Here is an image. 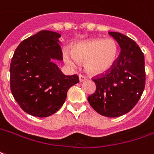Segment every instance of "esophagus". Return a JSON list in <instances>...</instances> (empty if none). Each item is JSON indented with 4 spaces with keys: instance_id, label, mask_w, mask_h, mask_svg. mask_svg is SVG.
Returning <instances> with one entry per match:
<instances>
[{
    "instance_id": "obj_1",
    "label": "esophagus",
    "mask_w": 154,
    "mask_h": 154,
    "mask_svg": "<svg viewBox=\"0 0 154 154\" xmlns=\"http://www.w3.org/2000/svg\"><path fill=\"white\" fill-rule=\"evenodd\" d=\"M87 79H88V77H86V76H84V75H82V74L79 75V81H80L81 82H84V81H86Z\"/></svg>"
}]
</instances>
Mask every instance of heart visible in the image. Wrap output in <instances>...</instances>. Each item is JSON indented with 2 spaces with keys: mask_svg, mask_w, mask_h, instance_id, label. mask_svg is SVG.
<instances>
[{
  "mask_svg": "<svg viewBox=\"0 0 154 154\" xmlns=\"http://www.w3.org/2000/svg\"><path fill=\"white\" fill-rule=\"evenodd\" d=\"M118 57L117 42L112 38H96L75 44L72 51H63V58L71 67L77 66V61L84 62L85 69L91 74H101L114 65Z\"/></svg>",
  "mask_w": 154,
  "mask_h": 154,
  "instance_id": "1",
  "label": "heart"
}]
</instances>
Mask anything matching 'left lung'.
I'll list each match as a JSON object with an SVG mask.
<instances>
[{"mask_svg":"<svg viewBox=\"0 0 154 154\" xmlns=\"http://www.w3.org/2000/svg\"><path fill=\"white\" fill-rule=\"evenodd\" d=\"M108 33L117 41L121 51L110 70L92 79L96 91L88 100L99 114L117 118L132 110L144 90V55L128 36L119 32Z\"/></svg>","mask_w":154,"mask_h":154,"instance_id":"obj_1","label":"left lung"}]
</instances>
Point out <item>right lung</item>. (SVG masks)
<instances>
[{"instance_id": "obj_1", "label": "right lung", "mask_w": 154, "mask_h": 154, "mask_svg": "<svg viewBox=\"0 0 154 154\" xmlns=\"http://www.w3.org/2000/svg\"><path fill=\"white\" fill-rule=\"evenodd\" d=\"M61 35L41 31L22 41L10 66V85L22 110L34 117H49L62 107L67 91L79 82L77 75L66 76L55 61H62Z\"/></svg>"}]
</instances>
